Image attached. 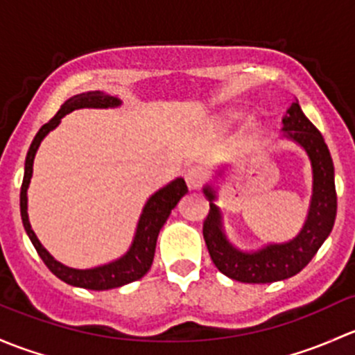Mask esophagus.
I'll return each instance as SVG.
<instances>
[{
    "label": "esophagus",
    "instance_id": "esophagus-1",
    "mask_svg": "<svg viewBox=\"0 0 355 355\" xmlns=\"http://www.w3.org/2000/svg\"><path fill=\"white\" fill-rule=\"evenodd\" d=\"M184 179L189 189H200L205 181V174L202 169H198V167H189L184 173Z\"/></svg>",
    "mask_w": 355,
    "mask_h": 355
}]
</instances>
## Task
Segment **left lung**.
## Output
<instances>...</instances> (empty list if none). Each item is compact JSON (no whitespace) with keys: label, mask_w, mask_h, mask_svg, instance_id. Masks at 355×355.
<instances>
[{"label":"left lung","mask_w":355,"mask_h":355,"mask_svg":"<svg viewBox=\"0 0 355 355\" xmlns=\"http://www.w3.org/2000/svg\"><path fill=\"white\" fill-rule=\"evenodd\" d=\"M284 137L301 145L311 160L313 196L308 217L301 232L288 243L268 244L258 251H241L229 243L222 229L220 208L215 205L211 186L203 193L210 202V211L203 222V237L211 261L229 279L244 284H272L301 272L330 236L337 217L335 169L330 150L316 126L302 112L299 102H292L282 119Z\"/></svg>","instance_id":"8db88e82"}]
</instances>
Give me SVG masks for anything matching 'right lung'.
<instances>
[{"label":"right lung","instance_id":"add662e5","mask_svg":"<svg viewBox=\"0 0 355 355\" xmlns=\"http://www.w3.org/2000/svg\"><path fill=\"white\" fill-rule=\"evenodd\" d=\"M118 105H121V101H119L118 97L107 96V94L101 92V90L78 94V96H73L71 98H68V101L61 105L60 111L56 112V116H54L49 123L44 124L41 130L37 131V135H35L34 141H32L31 148H28L27 152V159H25V173L20 188L21 222H24L25 232L31 237L32 244H34L39 257L42 258V261L46 263L47 268H49L58 279L69 284V286L90 288V291H107V288L121 287L141 279L152 266L153 254H155L157 237H159L160 229H162V225L166 224V220L169 218L171 210H173L179 200L188 193V186H186L184 179L182 178L174 179L173 182H169V184L164 186L162 189L153 193L150 198H148V202L145 203L144 211H141L140 220H138L137 225V232H135L133 243H131L130 250H128L126 254H123L121 258L114 259V261L107 263V265H101L89 270H76L64 266L63 263L56 261V259L47 253V250L42 246L41 241L37 239L35 232L32 231L27 214V189L28 184H31L35 152H37L44 137H46L49 131H53L54 128L61 123V118L67 116L68 112L82 107L107 109L118 107Z\"/></svg>","mask_w":355,"mask_h":355}]
</instances>
